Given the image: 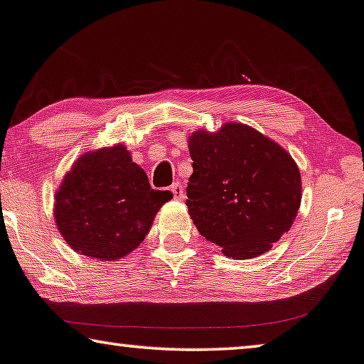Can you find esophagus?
Wrapping results in <instances>:
<instances>
[{"label":"esophagus","instance_id":"1","mask_svg":"<svg viewBox=\"0 0 364 364\" xmlns=\"http://www.w3.org/2000/svg\"><path fill=\"white\" fill-rule=\"evenodd\" d=\"M171 193H173V198H175L176 200H181L184 198V191H183V186L180 183H173L171 186Z\"/></svg>","mask_w":364,"mask_h":364}]
</instances>
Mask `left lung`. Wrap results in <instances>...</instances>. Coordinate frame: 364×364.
<instances>
[{"label":"left lung","mask_w":364,"mask_h":364,"mask_svg":"<svg viewBox=\"0 0 364 364\" xmlns=\"http://www.w3.org/2000/svg\"><path fill=\"white\" fill-rule=\"evenodd\" d=\"M189 215L225 257L267 253L291 229L301 205V173L287 151L240 122L189 135Z\"/></svg>","instance_id":"obj_1"}]
</instances>
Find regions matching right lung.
<instances>
[{"label":"right lung","instance_id":"obj_1","mask_svg":"<svg viewBox=\"0 0 364 364\" xmlns=\"http://www.w3.org/2000/svg\"><path fill=\"white\" fill-rule=\"evenodd\" d=\"M171 191L150 188L122 144L81 155L55 193L57 229L85 257L122 258L149 234Z\"/></svg>","mask_w":364,"mask_h":364}]
</instances>
